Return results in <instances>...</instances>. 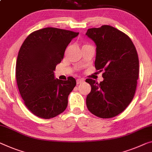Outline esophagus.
Returning <instances> with one entry per match:
<instances>
[{
	"label": "esophagus",
	"mask_w": 152,
	"mask_h": 152,
	"mask_svg": "<svg viewBox=\"0 0 152 152\" xmlns=\"http://www.w3.org/2000/svg\"><path fill=\"white\" fill-rule=\"evenodd\" d=\"M84 82L83 79H77V84H81Z\"/></svg>",
	"instance_id": "34e87169"
}]
</instances>
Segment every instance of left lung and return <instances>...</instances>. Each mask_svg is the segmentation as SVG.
<instances>
[{"mask_svg": "<svg viewBox=\"0 0 152 152\" xmlns=\"http://www.w3.org/2000/svg\"><path fill=\"white\" fill-rule=\"evenodd\" d=\"M96 45L95 68L102 73L99 83L92 79L86 105L100 118L122 113L134 97L139 78V62L136 48L127 34L109 25L92 28L86 33Z\"/></svg>", "mask_w": 152, "mask_h": 152, "instance_id": "left-lung-1", "label": "left lung"}]
</instances>
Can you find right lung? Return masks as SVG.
<instances>
[{
    "mask_svg": "<svg viewBox=\"0 0 152 152\" xmlns=\"http://www.w3.org/2000/svg\"><path fill=\"white\" fill-rule=\"evenodd\" d=\"M79 32L45 28L30 34L21 46L15 67L16 81L25 105L43 119L57 116L66 109L68 97L76 86L75 78L55 79L56 66L66 47Z\"/></svg>",
    "mask_w": 152,
    "mask_h": 152,
    "instance_id": "1",
    "label": "right lung"
}]
</instances>
